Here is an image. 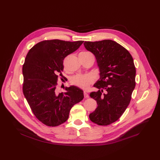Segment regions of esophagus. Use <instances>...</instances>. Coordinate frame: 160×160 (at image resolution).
<instances>
[{
    "mask_svg": "<svg viewBox=\"0 0 160 160\" xmlns=\"http://www.w3.org/2000/svg\"><path fill=\"white\" fill-rule=\"evenodd\" d=\"M83 94H84V97H85V98H89V96H88V94H87L86 92H84Z\"/></svg>",
    "mask_w": 160,
    "mask_h": 160,
    "instance_id": "34e87169",
    "label": "esophagus"
}]
</instances>
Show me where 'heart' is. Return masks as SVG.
<instances>
[{
  "label": "heart",
  "instance_id": "1",
  "mask_svg": "<svg viewBox=\"0 0 160 160\" xmlns=\"http://www.w3.org/2000/svg\"><path fill=\"white\" fill-rule=\"evenodd\" d=\"M92 54L89 52H82L80 55L87 56ZM71 82L73 85L82 88L83 90H87L89 88L90 85H92L94 82V78L93 76L91 75H77L73 77Z\"/></svg>",
  "mask_w": 160,
  "mask_h": 160
}]
</instances>
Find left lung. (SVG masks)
I'll return each mask as SVG.
<instances>
[{"instance_id":"left-lung-1","label":"left lung","mask_w":160,"mask_h":160,"mask_svg":"<svg viewBox=\"0 0 160 160\" xmlns=\"http://www.w3.org/2000/svg\"><path fill=\"white\" fill-rule=\"evenodd\" d=\"M83 44L94 54L100 71V78L94 85L98 90L90 94L98 108L89 118L99 125H108L118 120L130 104L135 86L133 59L125 48L111 40Z\"/></svg>"}]
</instances>
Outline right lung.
<instances>
[{
	"label": "right lung",
	"mask_w": 160,
	"mask_h": 160,
	"mask_svg": "<svg viewBox=\"0 0 160 160\" xmlns=\"http://www.w3.org/2000/svg\"><path fill=\"white\" fill-rule=\"evenodd\" d=\"M83 41L58 39L37 43L28 52L23 66V94L36 118L49 127L64 123L72 108L83 99V92L76 86L65 87L56 93L58 75L62 77L63 60L77 50Z\"/></svg>",
	"instance_id": "add662e5"
}]
</instances>
